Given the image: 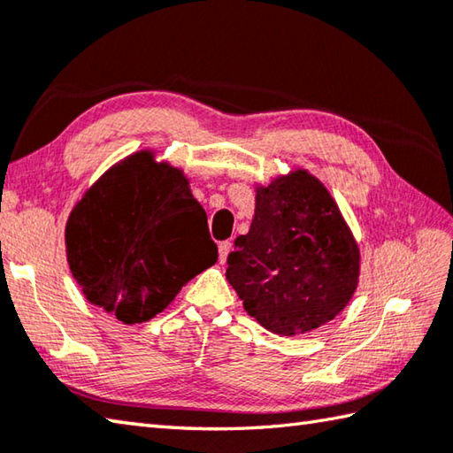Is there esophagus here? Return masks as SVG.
I'll list each match as a JSON object with an SVG mask.
<instances>
[{
	"label": "esophagus",
	"instance_id": "esophagus-1",
	"mask_svg": "<svg viewBox=\"0 0 453 453\" xmlns=\"http://www.w3.org/2000/svg\"><path fill=\"white\" fill-rule=\"evenodd\" d=\"M229 251H232V242H221L218 245V253H219V263H226Z\"/></svg>",
	"mask_w": 453,
	"mask_h": 453
}]
</instances>
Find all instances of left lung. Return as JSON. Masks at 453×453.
<instances>
[{
  "mask_svg": "<svg viewBox=\"0 0 453 453\" xmlns=\"http://www.w3.org/2000/svg\"><path fill=\"white\" fill-rule=\"evenodd\" d=\"M359 247L338 203L304 168L255 186L250 234L226 279L265 330L300 335L334 320L359 282Z\"/></svg>",
  "mask_w": 453,
  "mask_h": 453,
  "instance_id": "1",
  "label": "left lung"
}]
</instances>
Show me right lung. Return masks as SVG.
I'll return each mask as SVG.
<instances>
[{"instance_id":"1","label":"right lung","mask_w":453,"mask_h":453,"mask_svg":"<svg viewBox=\"0 0 453 453\" xmlns=\"http://www.w3.org/2000/svg\"><path fill=\"white\" fill-rule=\"evenodd\" d=\"M66 261L86 300L141 324L218 261L208 216L182 168L137 150L110 166L76 202Z\"/></svg>"}]
</instances>
